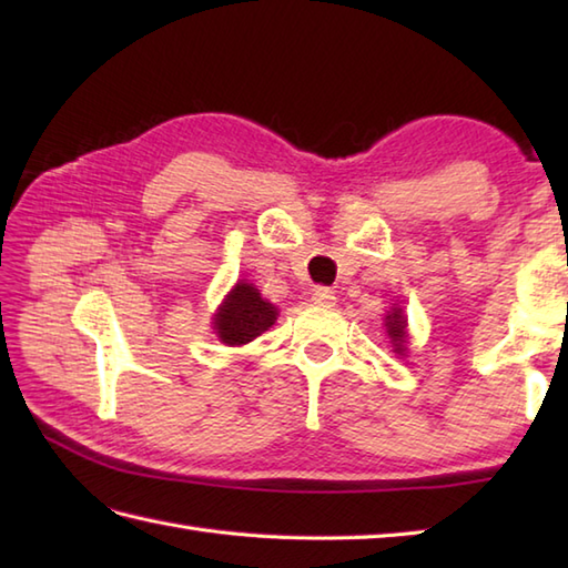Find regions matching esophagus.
Masks as SVG:
<instances>
[{"instance_id": "1", "label": "esophagus", "mask_w": 568, "mask_h": 568, "mask_svg": "<svg viewBox=\"0 0 568 568\" xmlns=\"http://www.w3.org/2000/svg\"><path fill=\"white\" fill-rule=\"evenodd\" d=\"M312 300H315L317 305L332 307L336 303V295H334V291H329V287H315V291H312Z\"/></svg>"}]
</instances>
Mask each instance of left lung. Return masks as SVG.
Wrapping results in <instances>:
<instances>
[{
  "label": "left lung",
  "mask_w": 568,
  "mask_h": 568,
  "mask_svg": "<svg viewBox=\"0 0 568 568\" xmlns=\"http://www.w3.org/2000/svg\"><path fill=\"white\" fill-rule=\"evenodd\" d=\"M385 329H388L390 344L395 354H405V342H407V320L400 307H393L388 315H385Z\"/></svg>",
  "instance_id": "left-lung-1"
}]
</instances>
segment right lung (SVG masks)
<instances>
[{"label": "right lung", "instance_id": "obj_1", "mask_svg": "<svg viewBox=\"0 0 568 568\" xmlns=\"http://www.w3.org/2000/svg\"><path fill=\"white\" fill-rule=\"evenodd\" d=\"M277 310L268 300H263L258 287L251 283H236L232 293L224 297L214 315V329L220 342L226 346H244L256 339L265 329L275 324Z\"/></svg>", "mask_w": 568, "mask_h": 568}]
</instances>
